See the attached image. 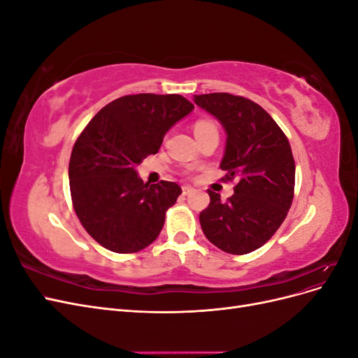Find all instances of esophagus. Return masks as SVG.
I'll return each instance as SVG.
<instances>
[{
    "label": "esophagus",
    "instance_id": "obj_1",
    "mask_svg": "<svg viewBox=\"0 0 358 358\" xmlns=\"http://www.w3.org/2000/svg\"><path fill=\"white\" fill-rule=\"evenodd\" d=\"M194 191V188L192 187H182V192H183V196H188V194H191Z\"/></svg>",
    "mask_w": 358,
    "mask_h": 358
}]
</instances>
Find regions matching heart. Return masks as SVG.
<instances>
[{
    "label": "heart",
    "instance_id": "heart-1",
    "mask_svg": "<svg viewBox=\"0 0 358 358\" xmlns=\"http://www.w3.org/2000/svg\"><path fill=\"white\" fill-rule=\"evenodd\" d=\"M206 127H215L212 122H209V121H199L197 124H196V127H194V131H197V129H200V128H206Z\"/></svg>",
    "mask_w": 358,
    "mask_h": 358
}]
</instances>
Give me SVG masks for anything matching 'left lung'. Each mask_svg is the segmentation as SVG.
I'll return each instance as SVG.
<instances>
[{"label":"left lung","instance_id":"obj_1","mask_svg":"<svg viewBox=\"0 0 358 358\" xmlns=\"http://www.w3.org/2000/svg\"><path fill=\"white\" fill-rule=\"evenodd\" d=\"M194 103L225 129L220 167L239 179L234 194L208 191L200 213L204 236L222 251L243 255L262 248L284 222L294 197L296 164L288 138L262 106L227 92L194 95Z\"/></svg>","mask_w":358,"mask_h":358}]
</instances>
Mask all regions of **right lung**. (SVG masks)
I'll list each match as a JSON object with an SVG mask.
<instances>
[{"mask_svg":"<svg viewBox=\"0 0 358 358\" xmlns=\"http://www.w3.org/2000/svg\"><path fill=\"white\" fill-rule=\"evenodd\" d=\"M192 109L178 94L125 95L104 106L76 140L69 166L73 206L106 249L131 254L158 237L182 189L167 180L149 185L136 167Z\"/></svg>","mask_w":358,"mask_h":358,"instance_id":"1","label":"right lung"}]
</instances>
